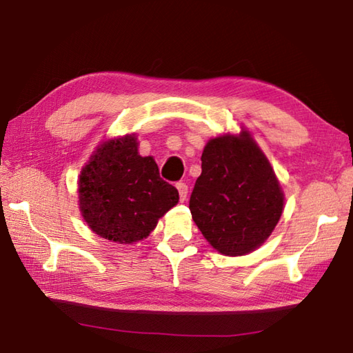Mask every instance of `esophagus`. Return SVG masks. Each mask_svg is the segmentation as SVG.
Here are the masks:
<instances>
[{"mask_svg": "<svg viewBox=\"0 0 353 353\" xmlns=\"http://www.w3.org/2000/svg\"><path fill=\"white\" fill-rule=\"evenodd\" d=\"M177 190H179V198H181V201H187V196H188V185L185 182H179L177 185Z\"/></svg>", "mask_w": 353, "mask_h": 353, "instance_id": "obj_1", "label": "esophagus"}]
</instances>
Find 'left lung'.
Instances as JSON below:
<instances>
[{
    "instance_id": "1",
    "label": "left lung",
    "mask_w": 353,
    "mask_h": 353,
    "mask_svg": "<svg viewBox=\"0 0 353 353\" xmlns=\"http://www.w3.org/2000/svg\"><path fill=\"white\" fill-rule=\"evenodd\" d=\"M201 160L190 198L193 221L219 254L252 252L270 238L283 212L285 194L270 160L244 128L208 140Z\"/></svg>"
}]
</instances>
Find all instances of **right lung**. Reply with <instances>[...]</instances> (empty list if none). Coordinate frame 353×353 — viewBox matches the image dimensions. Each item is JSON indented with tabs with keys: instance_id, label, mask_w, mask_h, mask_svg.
<instances>
[{
	"instance_id": "add662e5",
	"label": "right lung",
	"mask_w": 353,
	"mask_h": 353,
	"mask_svg": "<svg viewBox=\"0 0 353 353\" xmlns=\"http://www.w3.org/2000/svg\"><path fill=\"white\" fill-rule=\"evenodd\" d=\"M79 210L105 240L134 244L148 238L179 202V191L160 179L155 160L141 157L135 134L104 140L81 170Z\"/></svg>"
}]
</instances>
